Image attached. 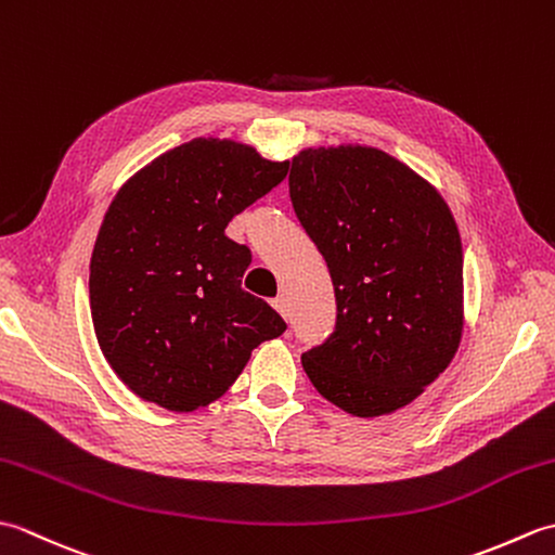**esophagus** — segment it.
I'll list each match as a JSON object with an SVG mask.
<instances>
[{
    "mask_svg": "<svg viewBox=\"0 0 555 555\" xmlns=\"http://www.w3.org/2000/svg\"><path fill=\"white\" fill-rule=\"evenodd\" d=\"M271 308H274L281 317H284V320H288V302H286V298H274V300H271Z\"/></svg>",
    "mask_w": 555,
    "mask_h": 555,
    "instance_id": "1",
    "label": "esophagus"
}]
</instances>
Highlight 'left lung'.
<instances>
[{"mask_svg": "<svg viewBox=\"0 0 555 555\" xmlns=\"http://www.w3.org/2000/svg\"><path fill=\"white\" fill-rule=\"evenodd\" d=\"M288 191L338 310L334 334L302 352V370L348 415H391L439 379L463 338L453 211L427 179L370 145L300 150Z\"/></svg>", "mask_w": 555, "mask_h": 555, "instance_id": "obj_1", "label": "left lung"}]
</instances>
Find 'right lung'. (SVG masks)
<instances>
[{
	"label": "right lung",
	"instance_id": "right-lung-1",
	"mask_svg": "<svg viewBox=\"0 0 555 555\" xmlns=\"http://www.w3.org/2000/svg\"><path fill=\"white\" fill-rule=\"evenodd\" d=\"M288 162L229 138H193L114 195L90 257L98 344L131 391L173 412L221 398L286 322L241 288L250 250L229 221L284 181Z\"/></svg>",
	"mask_w": 555,
	"mask_h": 555
}]
</instances>
